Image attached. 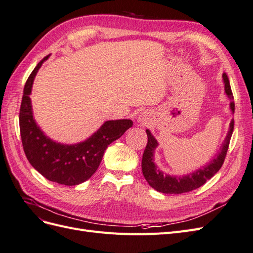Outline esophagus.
<instances>
[{
	"label": "esophagus",
	"instance_id": "34e87169",
	"mask_svg": "<svg viewBox=\"0 0 253 253\" xmlns=\"http://www.w3.org/2000/svg\"><path fill=\"white\" fill-rule=\"evenodd\" d=\"M138 120L140 121V122H145V121H147V118H145V116H144V115H139V117H138Z\"/></svg>",
	"mask_w": 253,
	"mask_h": 253
}]
</instances>
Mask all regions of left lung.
<instances>
[{
    "instance_id": "left-lung-1",
    "label": "left lung",
    "mask_w": 253,
    "mask_h": 253,
    "mask_svg": "<svg viewBox=\"0 0 253 253\" xmlns=\"http://www.w3.org/2000/svg\"><path fill=\"white\" fill-rule=\"evenodd\" d=\"M223 80L225 84V93L228 96L229 100H230V104L229 105H230V110L233 114V96L228 76L225 73L223 74ZM233 126L234 120L232 119L230 122V126H229L226 138L223 144H221L220 151L218 152V154L216 155L215 158H213L211 162L208 163V165L203 166L194 172H191L187 175L182 176L166 174L155 165L154 153L156 148L158 147V142L155 139V137L150 132V129H145V132H147L148 135V144L143 152L141 162L142 173L145 180L148 181V183L153 189H155L158 192H162L165 194H181L190 192V191L202 187L204 183H206L207 180H209L211 177H213V176L218 172L221 166H223L228 151L229 142H230V138L232 136Z\"/></svg>"
}]
</instances>
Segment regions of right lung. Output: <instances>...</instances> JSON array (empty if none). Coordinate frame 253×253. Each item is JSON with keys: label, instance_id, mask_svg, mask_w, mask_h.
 Instances as JSON below:
<instances>
[{"label": "right lung", "instance_id": "obj_1", "mask_svg": "<svg viewBox=\"0 0 253 253\" xmlns=\"http://www.w3.org/2000/svg\"><path fill=\"white\" fill-rule=\"evenodd\" d=\"M48 58L49 55L38 63L25 83L19 117L22 144L30 165L45 178L60 185L76 186L91 177L108 145L132 127L133 121L108 120L87 139L75 144L60 143L48 138L37 125L29 97L36 75Z\"/></svg>", "mask_w": 253, "mask_h": 253}]
</instances>
